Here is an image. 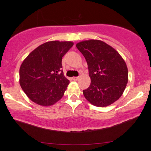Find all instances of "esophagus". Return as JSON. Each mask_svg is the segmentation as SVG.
Wrapping results in <instances>:
<instances>
[{
	"label": "esophagus",
	"instance_id": "esophagus-1",
	"mask_svg": "<svg viewBox=\"0 0 151 151\" xmlns=\"http://www.w3.org/2000/svg\"><path fill=\"white\" fill-rule=\"evenodd\" d=\"M78 79V76H74V77H73V81H77Z\"/></svg>",
	"mask_w": 151,
	"mask_h": 151
}]
</instances>
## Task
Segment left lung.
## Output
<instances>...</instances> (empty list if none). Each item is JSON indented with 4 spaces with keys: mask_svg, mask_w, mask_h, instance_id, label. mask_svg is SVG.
<instances>
[{
    "mask_svg": "<svg viewBox=\"0 0 151 151\" xmlns=\"http://www.w3.org/2000/svg\"><path fill=\"white\" fill-rule=\"evenodd\" d=\"M87 62L91 78L89 87L83 90L93 105L104 107L121 97L128 82V69L116 50L104 41H83L76 45Z\"/></svg>",
    "mask_w": 151,
    "mask_h": 151,
    "instance_id": "obj_1",
    "label": "left lung"
}]
</instances>
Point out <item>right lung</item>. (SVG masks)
I'll use <instances>...</instances> for the list:
<instances>
[{
  "instance_id": "1",
  "label": "right lung",
  "mask_w": 151,
  "mask_h": 151,
  "mask_svg": "<svg viewBox=\"0 0 151 151\" xmlns=\"http://www.w3.org/2000/svg\"><path fill=\"white\" fill-rule=\"evenodd\" d=\"M73 44L71 41H49L24 60L19 69V83L32 101L49 106L62 98L69 81L63 75L62 60Z\"/></svg>"
}]
</instances>
